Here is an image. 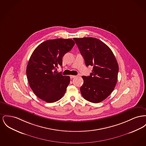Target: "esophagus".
Wrapping results in <instances>:
<instances>
[{"label":"esophagus","mask_w":146,"mask_h":146,"mask_svg":"<svg viewBox=\"0 0 146 146\" xmlns=\"http://www.w3.org/2000/svg\"><path fill=\"white\" fill-rule=\"evenodd\" d=\"M76 77V76H73V75H70V78L71 79L74 78H75Z\"/></svg>","instance_id":"esophagus-1"}]
</instances>
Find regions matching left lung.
<instances>
[{
    "label": "left lung",
    "mask_w": 146,
    "mask_h": 146,
    "mask_svg": "<svg viewBox=\"0 0 146 146\" xmlns=\"http://www.w3.org/2000/svg\"><path fill=\"white\" fill-rule=\"evenodd\" d=\"M86 66H93L89 76L84 80L80 90L83 97L91 103L104 100L113 90L117 81L119 65L111 49L93 37L74 38Z\"/></svg>",
    "instance_id": "1"
}]
</instances>
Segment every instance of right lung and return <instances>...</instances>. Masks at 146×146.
Here are the masks:
<instances>
[{
    "mask_svg": "<svg viewBox=\"0 0 146 146\" xmlns=\"http://www.w3.org/2000/svg\"><path fill=\"white\" fill-rule=\"evenodd\" d=\"M75 42L72 39L48 40L39 44L29 60L26 75L35 95L47 103L60 99L66 92L70 77L54 70L62 65V58Z\"/></svg>",
    "mask_w": 146,
    "mask_h": 146,
    "instance_id": "add662e5",
    "label": "right lung"
}]
</instances>
